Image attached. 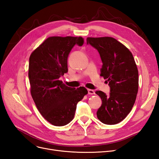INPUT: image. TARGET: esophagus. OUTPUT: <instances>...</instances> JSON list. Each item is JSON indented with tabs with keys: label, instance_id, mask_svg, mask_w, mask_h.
I'll return each instance as SVG.
<instances>
[{
	"label": "esophagus",
	"instance_id": "34e87169",
	"mask_svg": "<svg viewBox=\"0 0 159 159\" xmlns=\"http://www.w3.org/2000/svg\"><path fill=\"white\" fill-rule=\"evenodd\" d=\"M88 94L89 95H94L95 94V91L93 89H88Z\"/></svg>",
	"mask_w": 159,
	"mask_h": 159
}]
</instances>
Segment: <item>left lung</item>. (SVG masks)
Listing matches in <instances>:
<instances>
[{"label": "left lung", "instance_id": "1", "mask_svg": "<svg viewBox=\"0 0 159 159\" xmlns=\"http://www.w3.org/2000/svg\"><path fill=\"white\" fill-rule=\"evenodd\" d=\"M87 44L98 51L103 63L100 75L107 80L110 88L109 95L95 92L102 101L97 117L104 124L119 123L131 111L138 92L139 74L133 54L111 37L88 38Z\"/></svg>", "mask_w": 159, "mask_h": 159}]
</instances>
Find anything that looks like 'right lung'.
Here are the masks:
<instances>
[{"label":"right lung","instance_id":"add662e5","mask_svg":"<svg viewBox=\"0 0 159 159\" xmlns=\"http://www.w3.org/2000/svg\"><path fill=\"white\" fill-rule=\"evenodd\" d=\"M82 37H50L29 59L28 78L32 99L41 115L55 126H64L74 117L77 104L88 93L84 87H68L60 80L68 71V58Z\"/></svg>","mask_w":159,"mask_h":159}]
</instances>
